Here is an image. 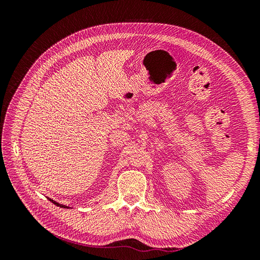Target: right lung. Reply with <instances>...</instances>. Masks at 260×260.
<instances>
[{
  "instance_id": "add662e5",
  "label": "right lung",
  "mask_w": 260,
  "mask_h": 260,
  "mask_svg": "<svg viewBox=\"0 0 260 260\" xmlns=\"http://www.w3.org/2000/svg\"><path fill=\"white\" fill-rule=\"evenodd\" d=\"M49 199V198H48ZM54 205H56V206H59V207H61V208H70V207H68V206H66V205H61V204H59V203H57V202H55V201H53L52 199H49Z\"/></svg>"
}]
</instances>
